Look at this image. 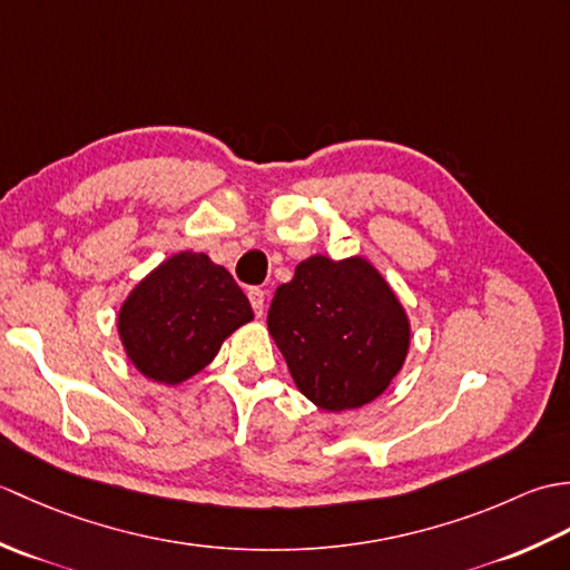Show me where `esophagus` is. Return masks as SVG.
Instances as JSON below:
<instances>
[{
    "label": "esophagus",
    "mask_w": 570,
    "mask_h": 570,
    "mask_svg": "<svg viewBox=\"0 0 570 570\" xmlns=\"http://www.w3.org/2000/svg\"><path fill=\"white\" fill-rule=\"evenodd\" d=\"M247 296H249V304H252V308H254V316H264V292L259 286H252L249 292H247Z\"/></svg>",
    "instance_id": "34e87169"
}]
</instances>
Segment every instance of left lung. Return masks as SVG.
Here are the masks:
<instances>
[{
	"mask_svg": "<svg viewBox=\"0 0 570 570\" xmlns=\"http://www.w3.org/2000/svg\"><path fill=\"white\" fill-rule=\"evenodd\" d=\"M266 325L298 390L325 411L377 399L409 350L402 304L362 257L301 262L276 288Z\"/></svg>",
	"mask_w": 570,
	"mask_h": 570,
	"instance_id": "left-lung-1",
	"label": "left lung"
}]
</instances>
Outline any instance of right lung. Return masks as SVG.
<instances>
[{"label":"right lung","mask_w":570,"mask_h":570,"mask_svg":"<svg viewBox=\"0 0 570 570\" xmlns=\"http://www.w3.org/2000/svg\"><path fill=\"white\" fill-rule=\"evenodd\" d=\"M252 318L247 296L225 266L208 254L180 252L129 294L119 311V337L144 377L178 384Z\"/></svg>","instance_id":"add662e5"}]
</instances>
